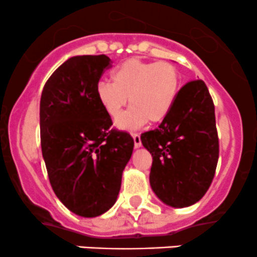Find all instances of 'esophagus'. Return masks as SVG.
<instances>
[{"mask_svg":"<svg viewBox=\"0 0 257 257\" xmlns=\"http://www.w3.org/2000/svg\"><path fill=\"white\" fill-rule=\"evenodd\" d=\"M132 136H133V139H134V145H136V148L142 147L141 134H138V133H133V134H132Z\"/></svg>","mask_w":257,"mask_h":257,"instance_id":"34e87169","label":"esophagus"}]
</instances>
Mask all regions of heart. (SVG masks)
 Listing matches in <instances>:
<instances>
[{"label": "heart", "instance_id": "obj_1", "mask_svg": "<svg viewBox=\"0 0 257 257\" xmlns=\"http://www.w3.org/2000/svg\"><path fill=\"white\" fill-rule=\"evenodd\" d=\"M180 77L169 62H149L131 58L112 72V82L100 80L95 95L113 119L120 116L128 103L132 105L118 121L123 129H138L148 121L159 123L169 115L178 98Z\"/></svg>", "mask_w": 257, "mask_h": 257}]
</instances>
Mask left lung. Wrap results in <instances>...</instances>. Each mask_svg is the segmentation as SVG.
Instances as JSON below:
<instances>
[{"label": "left lung", "mask_w": 257, "mask_h": 257, "mask_svg": "<svg viewBox=\"0 0 257 257\" xmlns=\"http://www.w3.org/2000/svg\"><path fill=\"white\" fill-rule=\"evenodd\" d=\"M141 139L153 157L150 186L163 203L186 208L205 195L216 170L219 138L214 102L203 80L181 87L169 115Z\"/></svg>", "instance_id": "1"}]
</instances>
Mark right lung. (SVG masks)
Masks as SVG:
<instances>
[{"label":"right lung","mask_w":257,"mask_h":257,"mask_svg":"<svg viewBox=\"0 0 257 257\" xmlns=\"http://www.w3.org/2000/svg\"><path fill=\"white\" fill-rule=\"evenodd\" d=\"M110 63L105 54L72 57L52 73L41 95V147L49 183L67 209L84 217L114 205L134 148L131 134L110 128L112 119L95 95Z\"/></svg>","instance_id":"add662e5"}]
</instances>
